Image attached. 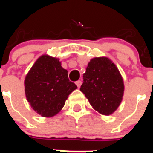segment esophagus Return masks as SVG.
I'll return each mask as SVG.
<instances>
[{
  "mask_svg": "<svg viewBox=\"0 0 153 153\" xmlns=\"http://www.w3.org/2000/svg\"><path fill=\"white\" fill-rule=\"evenodd\" d=\"M75 84H76L78 88H80L81 84H82V82H81L80 80H78V81H76V82H75Z\"/></svg>",
  "mask_w": 153,
  "mask_h": 153,
  "instance_id": "34e87169",
  "label": "esophagus"
}]
</instances>
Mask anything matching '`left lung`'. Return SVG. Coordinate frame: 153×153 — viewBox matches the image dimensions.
I'll return each instance as SVG.
<instances>
[{
	"label": "left lung",
	"mask_w": 153,
	"mask_h": 153,
	"mask_svg": "<svg viewBox=\"0 0 153 153\" xmlns=\"http://www.w3.org/2000/svg\"><path fill=\"white\" fill-rule=\"evenodd\" d=\"M80 91L91 106L103 115L112 114L121 102L124 83L115 65L106 57L90 60Z\"/></svg>",
	"instance_id": "1"
}]
</instances>
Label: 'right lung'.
<instances>
[{"instance_id":"obj_1","label":"right lung","mask_w":153,"mask_h":153,"mask_svg":"<svg viewBox=\"0 0 153 153\" xmlns=\"http://www.w3.org/2000/svg\"><path fill=\"white\" fill-rule=\"evenodd\" d=\"M25 94L35 111L51 117L60 111L68 96L77 88L68 78V71L56 58H38L25 81Z\"/></svg>"}]
</instances>
